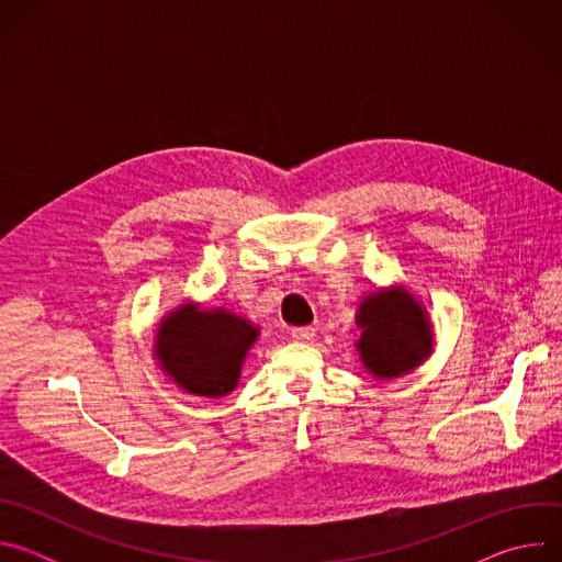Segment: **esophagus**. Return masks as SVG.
I'll return each instance as SVG.
<instances>
[{"mask_svg": "<svg viewBox=\"0 0 562 562\" xmlns=\"http://www.w3.org/2000/svg\"><path fill=\"white\" fill-rule=\"evenodd\" d=\"M313 336H315V329H313V327H297V329L291 331V338H293L295 342H308Z\"/></svg>", "mask_w": 562, "mask_h": 562, "instance_id": "esophagus-1", "label": "esophagus"}]
</instances>
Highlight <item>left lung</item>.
I'll use <instances>...</instances> for the list:
<instances>
[{
	"mask_svg": "<svg viewBox=\"0 0 562 562\" xmlns=\"http://www.w3.org/2000/svg\"><path fill=\"white\" fill-rule=\"evenodd\" d=\"M362 329L358 351L375 378L414 371L431 351V325L423 306L405 289L371 293L358 308Z\"/></svg>",
	"mask_w": 562,
	"mask_h": 562,
	"instance_id": "obj_1",
	"label": "left lung"
}]
</instances>
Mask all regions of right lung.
Here are the masks:
<instances>
[{
  "label": "right lung",
  "mask_w": 562,
  "mask_h": 562,
  "mask_svg": "<svg viewBox=\"0 0 562 562\" xmlns=\"http://www.w3.org/2000/svg\"><path fill=\"white\" fill-rule=\"evenodd\" d=\"M260 331L226 308L182 304L167 315L155 336V358L178 386L204 397L235 389L247 351Z\"/></svg>",
  "instance_id": "add662e5"
}]
</instances>
